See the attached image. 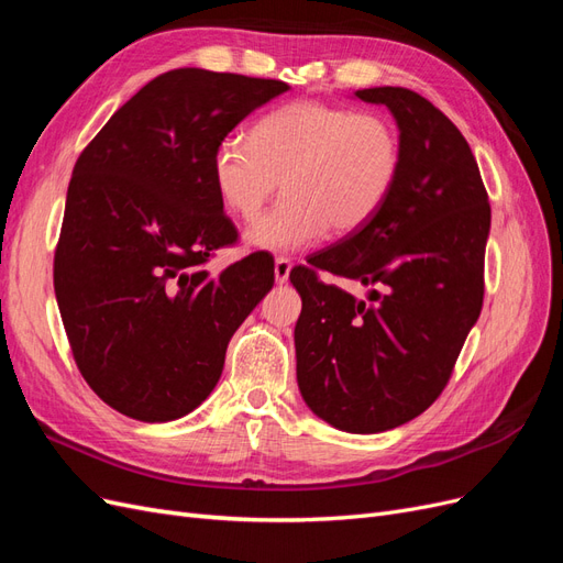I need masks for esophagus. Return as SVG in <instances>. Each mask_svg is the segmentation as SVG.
Here are the masks:
<instances>
[{
  "instance_id": "34e87169",
  "label": "esophagus",
  "mask_w": 563,
  "mask_h": 563,
  "mask_svg": "<svg viewBox=\"0 0 563 563\" xmlns=\"http://www.w3.org/2000/svg\"><path fill=\"white\" fill-rule=\"evenodd\" d=\"M291 258H284V255H279V258L275 261V279L277 284H286L288 282V275H291Z\"/></svg>"
}]
</instances>
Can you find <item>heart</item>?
I'll use <instances>...</instances> for the list:
<instances>
[{
  "label": "heart",
  "instance_id": "heart-1",
  "mask_svg": "<svg viewBox=\"0 0 563 563\" xmlns=\"http://www.w3.org/2000/svg\"><path fill=\"white\" fill-rule=\"evenodd\" d=\"M401 172V139L383 114L296 100L269 110L246 139L220 141L211 178L220 201L253 220L279 180L277 207L246 230V242L272 253L314 246L329 228H366L387 203Z\"/></svg>",
  "mask_w": 563,
  "mask_h": 563
}]
</instances>
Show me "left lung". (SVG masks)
<instances>
[{
	"label": "left lung",
	"mask_w": 563,
	"mask_h": 563,
	"mask_svg": "<svg viewBox=\"0 0 563 563\" xmlns=\"http://www.w3.org/2000/svg\"><path fill=\"white\" fill-rule=\"evenodd\" d=\"M399 126L401 172L362 230L291 269L302 298L296 373L312 413L352 434L418 418L444 391L484 302L488 195L463 133L401 87L354 93ZM376 285L356 301L318 269Z\"/></svg>",
	"instance_id": "obj_1"
}]
</instances>
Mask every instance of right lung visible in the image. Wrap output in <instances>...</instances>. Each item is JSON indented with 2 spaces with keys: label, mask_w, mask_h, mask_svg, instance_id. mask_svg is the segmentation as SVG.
<instances>
[{
  "label": "right lung",
  "mask_w": 563,
  "mask_h": 563,
  "mask_svg": "<svg viewBox=\"0 0 563 563\" xmlns=\"http://www.w3.org/2000/svg\"><path fill=\"white\" fill-rule=\"evenodd\" d=\"M284 91L279 79L180 67L145 84L79 155L54 288L77 368L114 411L143 422L195 411L275 284L265 251L218 277L203 265L236 242L211 178L216 147Z\"/></svg>",
  "instance_id": "obj_1"
}]
</instances>
